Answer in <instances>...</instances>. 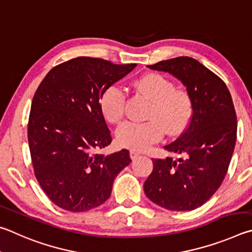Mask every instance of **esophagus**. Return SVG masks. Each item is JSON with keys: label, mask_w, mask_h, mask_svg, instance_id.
Segmentation results:
<instances>
[{"label": "esophagus", "mask_w": 252, "mask_h": 252, "mask_svg": "<svg viewBox=\"0 0 252 252\" xmlns=\"http://www.w3.org/2000/svg\"><path fill=\"white\" fill-rule=\"evenodd\" d=\"M139 156V153H137V152H135V151H130V158L131 159H136V158H137Z\"/></svg>", "instance_id": "1"}]
</instances>
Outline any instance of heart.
<instances>
[{"label": "heart", "instance_id": "heart-1", "mask_svg": "<svg viewBox=\"0 0 252 252\" xmlns=\"http://www.w3.org/2000/svg\"><path fill=\"white\" fill-rule=\"evenodd\" d=\"M140 94L152 100L148 117L144 123L128 122L117 130V142L123 147L143 151L159 140L164 128L170 135L186 125L191 113V100L186 91L175 88L168 77L158 73H147L134 82ZM126 96L121 87L112 85L106 88L99 99V109L110 124H118L125 115Z\"/></svg>", "mask_w": 252, "mask_h": 252}]
</instances>
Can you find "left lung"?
Segmentation results:
<instances>
[{"instance_id":"obj_1","label":"left lung","mask_w":252,"mask_h":252,"mask_svg":"<svg viewBox=\"0 0 252 252\" xmlns=\"http://www.w3.org/2000/svg\"><path fill=\"white\" fill-rule=\"evenodd\" d=\"M148 67L171 74L187 87L192 115L179 138L164 146L182 157L153 159L144 191L165 209L193 210L217 191L230 164L237 139L230 92L221 78L191 57H176Z\"/></svg>"}]
</instances>
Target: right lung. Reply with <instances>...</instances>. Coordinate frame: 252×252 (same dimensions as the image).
<instances>
[{
    "instance_id": "right-lung-1",
    "label": "right lung",
    "mask_w": 252,
    "mask_h": 252,
    "mask_svg": "<svg viewBox=\"0 0 252 252\" xmlns=\"http://www.w3.org/2000/svg\"><path fill=\"white\" fill-rule=\"evenodd\" d=\"M135 67L82 56L55 66L39 84L29 146L37 182L60 208L82 213L104 204L115 178L130 164L127 149L108 156L94 151L112 143L100 96Z\"/></svg>"
}]
</instances>
